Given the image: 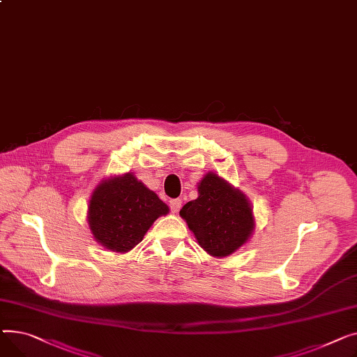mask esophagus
Returning a JSON list of instances; mask_svg holds the SVG:
<instances>
[{"label": "esophagus", "mask_w": 357, "mask_h": 357, "mask_svg": "<svg viewBox=\"0 0 357 357\" xmlns=\"http://www.w3.org/2000/svg\"><path fill=\"white\" fill-rule=\"evenodd\" d=\"M170 207H172V212L173 213H177L180 211V207H181V200L180 199L170 200Z\"/></svg>", "instance_id": "esophagus-1"}]
</instances>
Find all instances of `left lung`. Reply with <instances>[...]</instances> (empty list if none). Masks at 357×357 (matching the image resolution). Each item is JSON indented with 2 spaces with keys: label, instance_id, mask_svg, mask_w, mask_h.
Masks as SVG:
<instances>
[{
  "label": "left lung",
  "instance_id": "1",
  "mask_svg": "<svg viewBox=\"0 0 357 357\" xmlns=\"http://www.w3.org/2000/svg\"><path fill=\"white\" fill-rule=\"evenodd\" d=\"M197 193L196 200L183 206L180 216L208 255H232L254 235L255 216L250 200L215 172L203 176Z\"/></svg>",
  "mask_w": 357,
  "mask_h": 357
}]
</instances>
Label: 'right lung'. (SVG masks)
I'll list each match as a JSON object with an SVG mask.
<instances>
[{"mask_svg": "<svg viewBox=\"0 0 357 357\" xmlns=\"http://www.w3.org/2000/svg\"><path fill=\"white\" fill-rule=\"evenodd\" d=\"M169 212V206L153 190L132 173H125L103 178L93 188L86 220L99 245L111 252L127 254Z\"/></svg>", "mask_w": 357, "mask_h": 357, "instance_id": "obj_1", "label": "right lung"}]
</instances>
